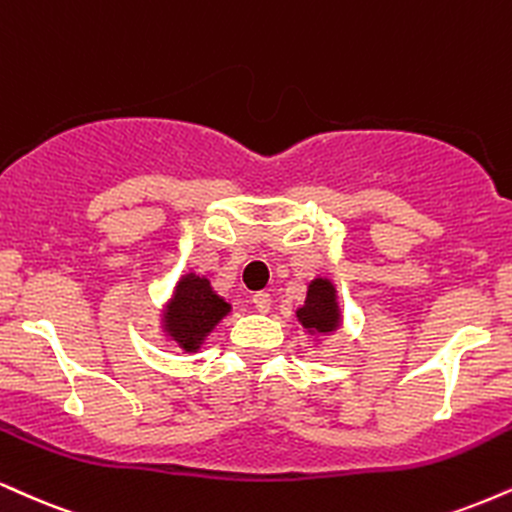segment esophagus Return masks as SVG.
Masks as SVG:
<instances>
[{"label":"esophagus","mask_w":512,"mask_h":512,"mask_svg":"<svg viewBox=\"0 0 512 512\" xmlns=\"http://www.w3.org/2000/svg\"><path fill=\"white\" fill-rule=\"evenodd\" d=\"M252 305H255L257 312H269V310H272V295L264 293V291L255 293V295H252Z\"/></svg>","instance_id":"esophagus-1"}]
</instances>
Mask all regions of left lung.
Masks as SVG:
<instances>
[{"mask_svg": "<svg viewBox=\"0 0 512 512\" xmlns=\"http://www.w3.org/2000/svg\"><path fill=\"white\" fill-rule=\"evenodd\" d=\"M298 319L305 329L317 331V334H329L338 326V307L334 286L324 279H315L310 283L305 305L298 310Z\"/></svg>", "mask_w": 512, "mask_h": 512, "instance_id": "1", "label": "left lung"}]
</instances>
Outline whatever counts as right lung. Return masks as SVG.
Here are the masks:
<instances>
[{
  "instance_id": "obj_1",
  "label": "right lung",
  "mask_w": 512,
  "mask_h": 512,
  "mask_svg": "<svg viewBox=\"0 0 512 512\" xmlns=\"http://www.w3.org/2000/svg\"><path fill=\"white\" fill-rule=\"evenodd\" d=\"M229 310V303L209 288L207 279L190 274L178 283L174 303L166 310V326L178 346L193 353Z\"/></svg>"
}]
</instances>
